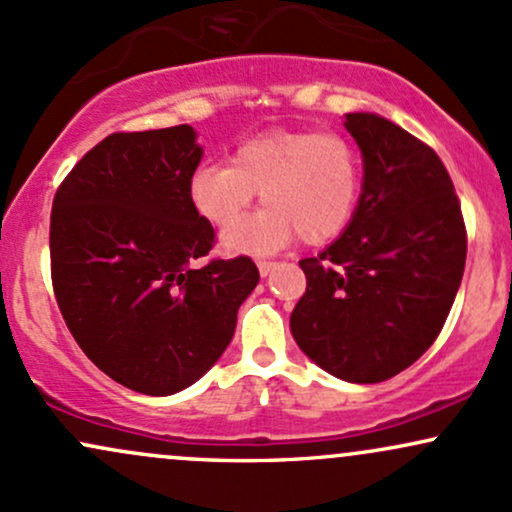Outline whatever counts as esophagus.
<instances>
[{
    "label": "esophagus",
    "mask_w": 512,
    "mask_h": 512,
    "mask_svg": "<svg viewBox=\"0 0 512 512\" xmlns=\"http://www.w3.org/2000/svg\"><path fill=\"white\" fill-rule=\"evenodd\" d=\"M274 264L276 262H272V260H257V269H260L262 276H267L274 269Z\"/></svg>",
    "instance_id": "esophagus-1"
}]
</instances>
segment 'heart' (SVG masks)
<instances>
[{
	"label": "heart",
	"instance_id": "heart-1",
	"mask_svg": "<svg viewBox=\"0 0 512 512\" xmlns=\"http://www.w3.org/2000/svg\"><path fill=\"white\" fill-rule=\"evenodd\" d=\"M363 185L356 144L339 132L274 129L243 142L231 163H207L190 178L195 209L216 228L242 218L260 191L268 209L231 229V252H262L301 236L320 245L337 238L354 219Z\"/></svg>",
	"mask_w": 512,
	"mask_h": 512
}]
</instances>
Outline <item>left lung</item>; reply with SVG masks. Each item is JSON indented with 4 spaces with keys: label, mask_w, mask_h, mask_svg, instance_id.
I'll use <instances>...</instances> for the list:
<instances>
[{
    "label": "left lung",
    "mask_w": 512,
    "mask_h": 512,
    "mask_svg": "<svg viewBox=\"0 0 512 512\" xmlns=\"http://www.w3.org/2000/svg\"><path fill=\"white\" fill-rule=\"evenodd\" d=\"M361 146L363 192L349 228L298 264L291 313L303 354L346 383H383L436 342L467 260V228L431 146L373 113L346 115Z\"/></svg>",
    "instance_id": "8db88e82"
}]
</instances>
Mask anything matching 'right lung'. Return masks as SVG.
Returning a JSON list of instances; mask_svg holds the SVG:
<instances>
[{
  "label": "right lung",
  "mask_w": 512,
  "mask_h": 512,
  "mask_svg": "<svg viewBox=\"0 0 512 512\" xmlns=\"http://www.w3.org/2000/svg\"><path fill=\"white\" fill-rule=\"evenodd\" d=\"M195 129L115 132L57 187L50 274L81 351L142 395L185 390L219 361L260 281L248 255L202 256L216 233L190 199Z\"/></svg>",
  "instance_id": "1"
}]
</instances>
